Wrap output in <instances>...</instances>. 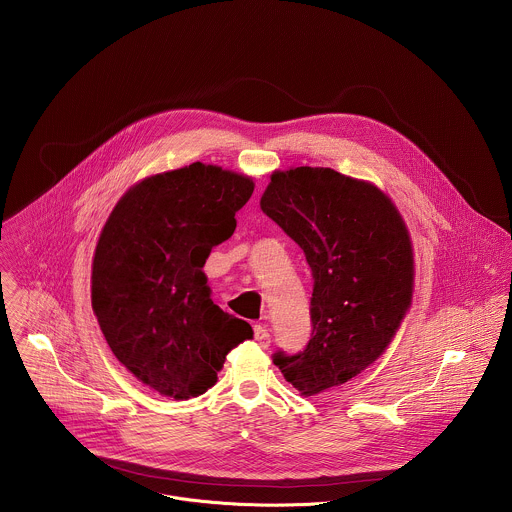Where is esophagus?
Returning a JSON list of instances; mask_svg holds the SVG:
<instances>
[{"label": "esophagus", "instance_id": "1", "mask_svg": "<svg viewBox=\"0 0 512 512\" xmlns=\"http://www.w3.org/2000/svg\"><path fill=\"white\" fill-rule=\"evenodd\" d=\"M254 339L260 347H270L272 343V337H270V331L264 327V325H254Z\"/></svg>", "mask_w": 512, "mask_h": 512}]
</instances>
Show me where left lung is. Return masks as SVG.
Masks as SVG:
<instances>
[{"label":"left lung","mask_w":512,"mask_h":512,"mask_svg":"<svg viewBox=\"0 0 512 512\" xmlns=\"http://www.w3.org/2000/svg\"><path fill=\"white\" fill-rule=\"evenodd\" d=\"M260 207L303 250L311 268V339L272 359L305 394L345 384L396 335L414 290L406 224L374 185L329 167L276 171Z\"/></svg>","instance_id":"left-lung-1"}]
</instances>
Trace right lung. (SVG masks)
Instances as JSON below:
<instances>
[{
  "instance_id": "right-lung-1",
  "label": "right lung",
  "mask_w": 512,
  "mask_h": 512,
  "mask_svg": "<svg viewBox=\"0 0 512 512\" xmlns=\"http://www.w3.org/2000/svg\"><path fill=\"white\" fill-rule=\"evenodd\" d=\"M252 191L250 177L197 161L134 185L102 228L92 309L116 359L161 396L207 392L254 335L213 303L203 272Z\"/></svg>"
}]
</instances>
